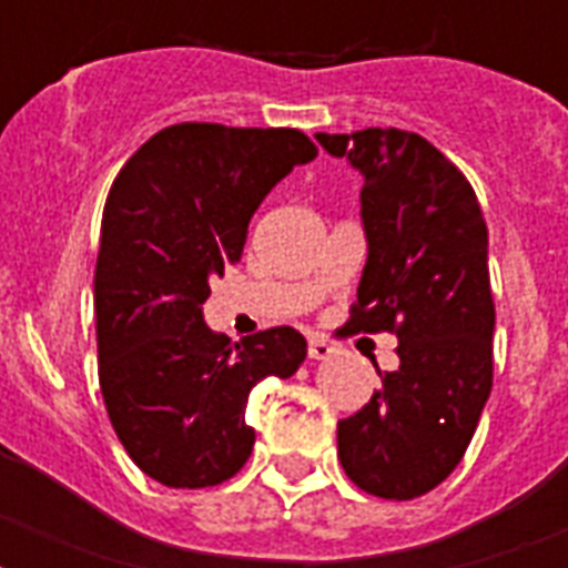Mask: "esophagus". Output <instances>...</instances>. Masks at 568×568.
<instances>
[{"mask_svg":"<svg viewBox=\"0 0 568 568\" xmlns=\"http://www.w3.org/2000/svg\"><path fill=\"white\" fill-rule=\"evenodd\" d=\"M336 354V345L324 336H310V359H329Z\"/></svg>","mask_w":568,"mask_h":568,"instance_id":"1","label":"esophagus"}]
</instances>
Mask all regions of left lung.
Segmentation results:
<instances>
[{
  "mask_svg": "<svg viewBox=\"0 0 568 568\" xmlns=\"http://www.w3.org/2000/svg\"><path fill=\"white\" fill-rule=\"evenodd\" d=\"M363 173L368 262L345 333H395L400 365L338 422V459L388 501L430 493L457 468L493 392L489 232L475 189L415 132H318Z\"/></svg>",
  "mask_w": 568,
  "mask_h": 568,
  "instance_id": "1",
  "label": "left lung"
}]
</instances>
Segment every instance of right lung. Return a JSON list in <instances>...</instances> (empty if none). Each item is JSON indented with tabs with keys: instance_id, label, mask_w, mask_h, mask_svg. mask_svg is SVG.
I'll return each instance as SVG.
<instances>
[{
	"instance_id": "right-lung-1",
	"label": "right lung",
	"mask_w": 568,
	"mask_h": 568,
	"mask_svg": "<svg viewBox=\"0 0 568 568\" xmlns=\"http://www.w3.org/2000/svg\"><path fill=\"white\" fill-rule=\"evenodd\" d=\"M301 129L176 123L111 185L93 274L100 388L135 466L173 489H205L247 463L250 388L306 359L294 327L232 345L203 321L209 280L239 262L247 223L276 182L312 162Z\"/></svg>"
}]
</instances>
